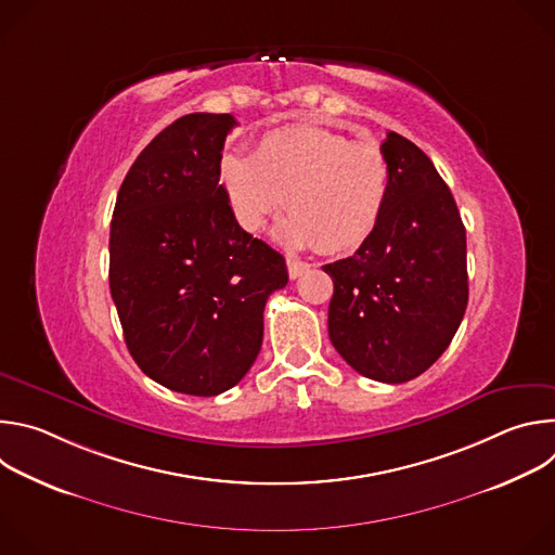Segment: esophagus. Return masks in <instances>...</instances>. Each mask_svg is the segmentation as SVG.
I'll return each mask as SVG.
<instances>
[{"instance_id":"1","label":"esophagus","mask_w":555,"mask_h":555,"mask_svg":"<svg viewBox=\"0 0 555 555\" xmlns=\"http://www.w3.org/2000/svg\"><path fill=\"white\" fill-rule=\"evenodd\" d=\"M309 266L305 261H298L294 257H287V272H289V279H298Z\"/></svg>"}]
</instances>
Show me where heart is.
Wrapping results in <instances>:
<instances>
[{"mask_svg": "<svg viewBox=\"0 0 555 555\" xmlns=\"http://www.w3.org/2000/svg\"><path fill=\"white\" fill-rule=\"evenodd\" d=\"M219 182L248 232H257L287 197L292 215L276 225V240L343 255L360 248L382 221L390 165L375 142H353L319 125H287L268 131L255 155L225 153Z\"/></svg>", "mask_w": 555, "mask_h": 555, "instance_id": "heart-1", "label": "heart"}]
</instances>
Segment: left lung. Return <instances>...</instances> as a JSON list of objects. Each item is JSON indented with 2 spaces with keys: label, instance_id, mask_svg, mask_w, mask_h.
<instances>
[{
  "label": "left lung",
  "instance_id": "obj_1",
  "mask_svg": "<svg viewBox=\"0 0 555 555\" xmlns=\"http://www.w3.org/2000/svg\"><path fill=\"white\" fill-rule=\"evenodd\" d=\"M390 197L382 221L334 281L330 338L360 375L402 384L448 349L467 307L465 228L430 157L388 131Z\"/></svg>",
  "mask_w": 555,
  "mask_h": 555
}]
</instances>
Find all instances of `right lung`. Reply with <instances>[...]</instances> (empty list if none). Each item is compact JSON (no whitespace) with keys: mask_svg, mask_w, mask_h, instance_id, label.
Returning a JSON list of instances; mask_svg holds the SVG:
<instances>
[{"mask_svg":"<svg viewBox=\"0 0 555 555\" xmlns=\"http://www.w3.org/2000/svg\"><path fill=\"white\" fill-rule=\"evenodd\" d=\"M230 114H189L157 133L118 191L109 289L135 364L176 392L210 398L250 371L283 255L246 232L219 182Z\"/></svg>","mask_w":555,"mask_h":555,"instance_id":"1","label":"right lung"}]
</instances>
